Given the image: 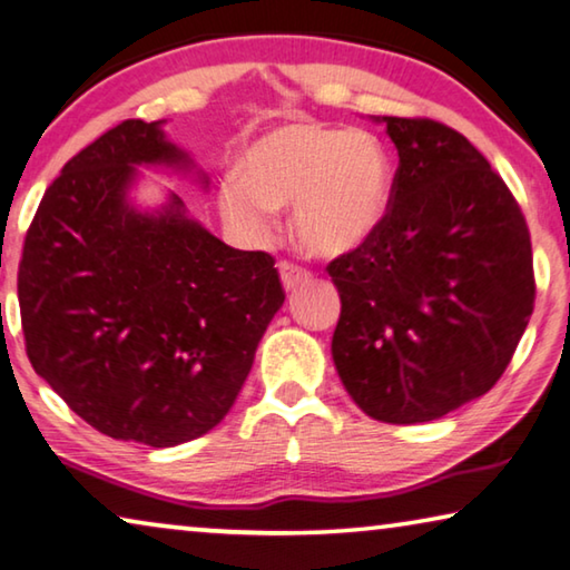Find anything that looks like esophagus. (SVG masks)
<instances>
[{"mask_svg": "<svg viewBox=\"0 0 570 570\" xmlns=\"http://www.w3.org/2000/svg\"><path fill=\"white\" fill-rule=\"evenodd\" d=\"M279 279H283L285 291L291 293V291H295V287L305 285L307 279H311V273L297 265H291V263H279Z\"/></svg>", "mask_w": 570, "mask_h": 570, "instance_id": "esophagus-1", "label": "esophagus"}]
</instances>
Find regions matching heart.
<instances>
[{"instance_id": "1", "label": "heart", "mask_w": 570, "mask_h": 570, "mask_svg": "<svg viewBox=\"0 0 570 570\" xmlns=\"http://www.w3.org/2000/svg\"><path fill=\"white\" fill-rule=\"evenodd\" d=\"M394 169L366 130L291 124L242 154L239 176L219 186L224 222L247 242L273 235L277 209L293 207V229L315 257H346L379 235L391 209Z\"/></svg>"}]
</instances>
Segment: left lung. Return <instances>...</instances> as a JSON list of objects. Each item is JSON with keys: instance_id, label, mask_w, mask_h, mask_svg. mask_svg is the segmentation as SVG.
<instances>
[{"instance_id": "left-lung-1", "label": "left lung", "mask_w": 570, "mask_h": 570, "mask_svg": "<svg viewBox=\"0 0 570 570\" xmlns=\"http://www.w3.org/2000/svg\"><path fill=\"white\" fill-rule=\"evenodd\" d=\"M399 151L391 209L333 259L331 353L363 414L422 424L480 399L533 313V252L505 181L468 138L426 118L371 116Z\"/></svg>"}]
</instances>
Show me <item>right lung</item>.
Returning a JSON list of instances; mask_svg holds the SVG:
<instances>
[{
    "instance_id": "add662e5",
    "label": "right lung",
    "mask_w": 570,
    "mask_h": 570,
    "mask_svg": "<svg viewBox=\"0 0 570 570\" xmlns=\"http://www.w3.org/2000/svg\"><path fill=\"white\" fill-rule=\"evenodd\" d=\"M124 120L62 166L27 232L17 293L37 376L120 442L164 450L217 426L285 303L275 259L224 245L141 169L209 176L164 130Z\"/></svg>"
}]
</instances>
